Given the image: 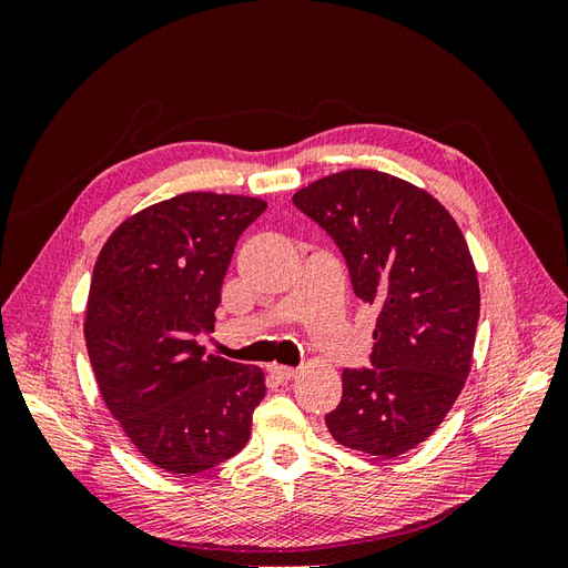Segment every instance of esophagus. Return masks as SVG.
I'll return each instance as SVG.
<instances>
[{
	"instance_id": "esophagus-1",
	"label": "esophagus",
	"mask_w": 568,
	"mask_h": 568,
	"mask_svg": "<svg viewBox=\"0 0 568 568\" xmlns=\"http://www.w3.org/2000/svg\"><path fill=\"white\" fill-rule=\"evenodd\" d=\"M270 374H272L277 382L286 384V382L294 379V376H296L298 372H296L294 367H286V365H272V367H270Z\"/></svg>"
}]
</instances>
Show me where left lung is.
Returning a JSON list of instances; mask_svg holds the SVG:
<instances>
[{
    "mask_svg": "<svg viewBox=\"0 0 568 568\" xmlns=\"http://www.w3.org/2000/svg\"><path fill=\"white\" fill-rule=\"evenodd\" d=\"M346 257L359 301L379 307L372 367L343 369L326 428L346 448L398 457L432 436L471 369L478 277L453 215L379 170H343L294 194Z\"/></svg>",
    "mask_w": 568,
    "mask_h": 568,
    "instance_id": "1",
    "label": "left lung"
}]
</instances>
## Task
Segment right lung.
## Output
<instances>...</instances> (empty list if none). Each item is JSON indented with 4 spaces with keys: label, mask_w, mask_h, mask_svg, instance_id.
Segmentation results:
<instances>
[{
    "label": "right lung",
    "mask_w": 568,
    "mask_h": 568,
    "mask_svg": "<svg viewBox=\"0 0 568 568\" xmlns=\"http://www.w3.org/2000/svg\"><path fill=\"white\" fill-rule=\"evenodd\" d=\"M267 209L189 192L134 213L101 248L84 317L111 415L151 464L192 476L234 457L265 398L261 367L203 355L236 239Z\"/></svg>",
    "instance_id": "obj_1"
}]
</instances>
